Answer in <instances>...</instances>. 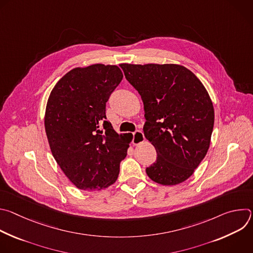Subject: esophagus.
<instances>
[{
  "instance_id": "1",
  "label": "esophagus",
  "mask_w": 253,
  "mask_h": 253,
  "mask_svg": "<svg viewBox=\"0 0 253 253\" xmlns=\"http://www.w3.org/2000/svg\"><path fill=\"white\" fill-rule=\"evenodd\" d=\"M144 140H145V137H144V134L142 131L137 130L133 133V139H132V143L134 145H138V144L142 143Z\"/></svg>"
}]
</instances>
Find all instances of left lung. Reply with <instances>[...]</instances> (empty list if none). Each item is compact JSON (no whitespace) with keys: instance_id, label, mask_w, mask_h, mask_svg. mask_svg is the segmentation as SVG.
Segmentation results:
<instances>
[{"instance_id":"1","label":"left lung","mask_w":253,"mask_h":253,"mask_svg":"<svg viewBox=\"0 0 253 253\" xmlns=\"http://www.w3.org/2000/svg\"><path fill=\"white\" fill-rule=\"evenodd\" d=\"M145 111L143 131L156 149L147 175L162 185L185 181L205 157L214 125L211 99L200 80L175 64H121Z\"/></svg>"}]
</instances>
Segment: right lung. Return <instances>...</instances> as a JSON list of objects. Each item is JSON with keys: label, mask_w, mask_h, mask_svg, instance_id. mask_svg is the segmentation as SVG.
Segmentation results:
<instances>
[{"label": "right lung", "mask_w": 253, "mask_h": 253, "mask_svg": "<svg viewBox=\"0 0 253 253\" xmlns=\"http://www.w3.org/2000/svg\"><path fill=\"white\" fill-rule=\"evenodd\" d=\"M122 78L113 65L75 68L58 81L48 99L45 129L52 154L79 189L112 185L127 155L131 139L106 121V102Z\"/></svg>", "instance_id": "right-lung-1"}]
</instances>
